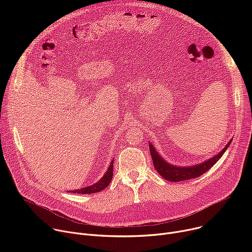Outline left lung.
Masks as SVG:
<instances>
[{
    "label": "left lung",
    "instance_id": "1",
    "mask_svg": "<svg viewBox=\"0 0 252 252\" xmlns=\"http://www.w3.org/2000/svg\"><path fill=\"white\" fill-rule=\"evenodd\" d=\"M231 141H232V139H230L226 143L224 149H222L218 155L213 156L211 158H209L203 162H200L198 164H194V165H190V166H177V165H173V164L167 162L158 153L157 149L154 147L153 143H151L149 141V145H150L152 159H153L156 170L160 174V176H162L164 179H166V181L177 183V182L187 181V179L198 177L201 174H203L205 171H207L223 156L225 151L230 146Z\"/></svg>",
    "mask_w": 252,
    "mask_h": 252
}]
</instances>
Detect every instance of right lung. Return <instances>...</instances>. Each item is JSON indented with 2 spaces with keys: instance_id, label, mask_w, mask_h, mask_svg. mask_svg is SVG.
<instances>
[{
  "instance_id": "obj_1",
  "label": "right lung",
  "mask_w": 252,
  "mask_h": 252,
  "mask_svg": "<svg viewBox=\"0 0 252 252\" xmlns=\"http://www.w3.org/2000/svg\"><path fill=\"white\" fill-rule=\"evenodd\" d=\"M113 171H114V160H112L109 168L105 171V173L103 174V176L99 179L98 182H96L95 184L86 187L84 189H76V190H70L73 193H81V194H91V193H94V192H98L103 190L107 186L110 185V183L112 182L113 178Z\"/></svg>"
}]
</instances>
